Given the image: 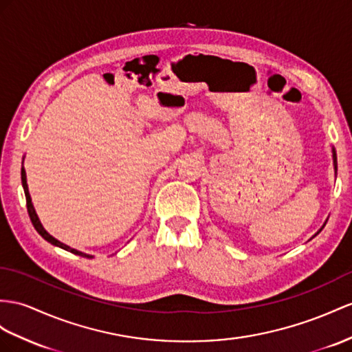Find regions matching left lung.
Instances as JSON below:
<instances>
[{
  "mask_svg": "<svg viewBox=\"0 0 352 352\" xmlns=\"http://www.w3.org/2000/svg\"><path fill=\"white\" fill-rule=\"evenodd\" d=\"M333 162H335V170H338V160H336V153H335V150H333ZM321 232V230H320ZM318 232V233H320Z\"/></svg>",
  "mask_w": 352,
  "mask_h": 352,
  "instance_id": "obj_1",
  "label": "left lung"
}]
</instances>
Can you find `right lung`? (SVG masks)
Wrapping results in <instances>:
<instances>
[{
  "label": "right lung",
  "mask_w": 352,
  "mask_h": 352,
  "mask_svg": "<svg viewBox=\"0 0 352 352\" xmlns=\"http://www.w3.org/2000/svg\"><path fill=\"white\" fill-rule=\"evenodd\" d=\"M21 175H22V186H23V190H25V197H26V210H28L30 219H31V221H32V224H34L35 230H37L44 239H46L47 242H50V244H53V245L64 248V250L69 251V253H73V254H78V256H85V257H87V258H92V256L85 254V253H80V251H77V250H74V248H71V247H68V245H65V244H62V242H59L58 239L50 236L49 233H47L46 230H44V228L41 226V223H40V220H38V217H37V214H35L32 202H31V196H30V192H28V184H26V174H25V169H23V168H22Z\"/></svg>",
  "instance_id": "right-lung-1"
}]
</instances>
